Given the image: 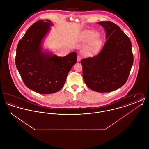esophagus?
I'll return each instance as SVG.
<instances>
[{
	"mask_svg": "<svg viewBox=\"0 0 149 149\" xmlns=\"http://www.w3.org/2000/svg\"><path fill=\"white\" fill-rule=\"evenodd\" d=\"M81 57L78 55V56H77V62H78V63H79V62H80V61H81Z\"/></svg>",
	"mask_w": 149,
	"mask_h": 149,
	"instance_id": "obj_1",
	"label": "esophagus"
}]
</instances>
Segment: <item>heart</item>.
<instances>
[{"label":"heart","instance_id":"obj_1","mask_svg":"<svg viewBox=\"0 0 149 149\" xmlns=\"http://www.w3.org/2000/svg\"><path fill=\"white\" fill-rule=\"evenodd\" d=\"M95 37V33L93 31H88L85 33L83 41L88 43L83 50V53L86 56L92 57L96 56L101 49L102 42Z\"/></svg>","mask_w":149,"mask_h":149}]
</instances>
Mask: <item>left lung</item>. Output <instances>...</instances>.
I'll list each match as a JSON object with an SVG mask.
<instances>
[{
  "label": "left lung",
  "instance_id": "obj_1",
  "mask_svg": "<svg viewBox=\"0 0 149 149\" xmlns=\"http://www.w3.org/2000/svg\"><path fill=\"white\" fill-rule=\"evenodd\" d=\"M106 42L95 56L81 60L86 85L97 92H110L124 85L134 63L130 38L120 28L110 21H102Z\"/></svg>",
  "mask_w": 149,
  "mask_h": 149
}]
</instances>
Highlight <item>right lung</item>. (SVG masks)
I'll use <instances>...</instances> for the list:
<instances>
[{
	"label": "right lung",
	"mask_w": 149,
	"mask_h": 149,
	"mask_svg": "<svg viewBox=\"0 0 149 149\" xmlns=\"http://www.w3.org/2000/svg\"><path fill=\"white\" fill-rule=\"evenodd\" d=\"M53 23L40 20L33 24L19 41L15 65L29 89L43 94L60 91L69 72L77 63V53L59 57L43 50V41Z\"/></svg>",
	"instance_id": "1"
}]
</instances>
